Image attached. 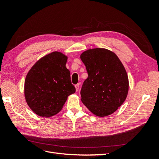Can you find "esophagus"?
I'll use <instances>...</instances> for the list:
<instances>
[{
	"label": "esophagus",
	"mask_w": 159,
	"mask_h": 159,
	"mask_svg": "<svg viewBox=\"0 0 159 159\" xmlns=\"http://www.w3.org/2000/svg\"><path fill=\"white\" fill-rule=\"evenodd\" d=\"M79 86H80V84H79V83L76 84V85H75V88H76V92H78V91H79Z\"/></svg>",
	"instance_id": "esophagus-1"
}]
</instances>
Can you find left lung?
Returning <instances> with one entry per match:
<instances>
[{
    "mask_svg": "<svg viewBox=\"0 0 159 159\" xmlns=\"http://www.w3.org/2000/svg\"><path fill=\"white\" fill-rule=\"evenodd\" d=\"M80 59L88 73L80 90L81 101L96 116H109L128 95L129 83L123 64L116 54L105 48L87 50Z\"/></svg>",
    "mask_w": 159,
    "mask_h": 159,
    "instance_id": "1",
    "label": "left lung"
}]
</instances>
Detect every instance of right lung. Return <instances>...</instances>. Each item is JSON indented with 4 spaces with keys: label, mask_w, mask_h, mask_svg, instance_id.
Instances as JSON below:
<instances>
[{
    "label": "right lung",
    "mask_w": 159,
    "mask_h": 159,
    "mask_svg": "<svg viewBox=\"0 0 159 159\" xmlns=\"http://www.w3.org/2000/svg\"><path fill=\"white\" fill-rule=\"evenodd\" d=\"M67 57L59 52L48 54L37 61L26 76L25 96L29 107L39 116L58 113L76 89L66 64Z\"/></svg>",
    "instance_id": "1"
}]
</instances>
